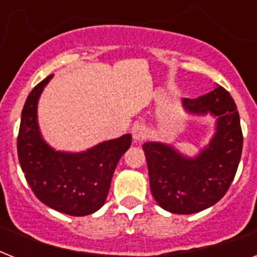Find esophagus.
<instances>
[{
	"label": "esophagus",
	"mask_w": 257,
	"mask_h": 257,
	"mask_svg": "<svg viewBox=\"0 0 257 257\" xmlns=\"http://www.w3.org/2000/svg\"><path fill=\"white\" fill-rule=\"evenodd\" d=\"M145 133H147V128L144 124H135L132 126V137L136 143L144 139Z\"/></svg>",
	"instance_id": "esophagus-1"
}]
</instances>
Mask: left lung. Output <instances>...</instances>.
Listing matches in <instances>:
<instances>
[{"label":"left lung","mask_w":257,"mask_h":257,"mask_svg":"<svg viewBox=\"0 0 257 257\" xmlns=\"http://www.w3.org/2000/svg\"><path fill=\"white\" fill-rule=\"evenodd\" d=\"M181 108L191 116L215 118L209 143L195 156L161 141L144 143L143 149L157 204L171 213L191 215L215 205L227 193L239 167L243 133L235 101L221 86L195 100L183 98Z\"/></svg>","instance_id":"8db88e82"}]
</instances>
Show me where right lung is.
Returning <instances> with one entry per match:
<instances>
[{
	"instance_id": "right-lung-1",
	"label": "right lung",
	"mask_w": 257,
	"mask_h": 257,
	"mask_svg": "<svg viewBox=\"0 0 257 257\" xmlns=\"http://www.w3.org/2000/svg\"><path fill=\"white\" fill-rule=\"evenodd\" d=\"M53 78L50 74L29 93L17 139L18 160L37 199L54 211L86 216L105 204L121 156L132 144L131 133L98 143L81 152L50 147L38 124V100Z\"/></svg>"
}]
</instances>
